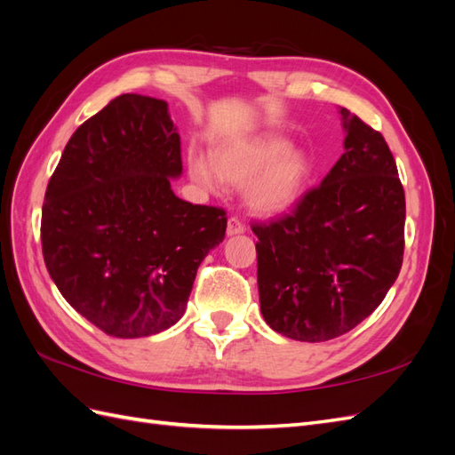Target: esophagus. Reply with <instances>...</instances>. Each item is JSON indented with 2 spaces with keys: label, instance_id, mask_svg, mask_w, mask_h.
Masks as SVG:
<instances>
[{
  "label": "esophagus",
  "instance_id": "obj_1",
  "mask_svg": "<svg viewBox=\"0 0 455 455\" xmlns=\"http://www.w3.org/2000/svg\"><path fill=\"white\" fill-rule=\"evenodd\" d=\"M244 231V224L241 222L239 218L231 216L228 220V235H237V233H243Z\"/></svg>",
  "mask_w": 455,
  "mask_h": 455
}]
</instances>
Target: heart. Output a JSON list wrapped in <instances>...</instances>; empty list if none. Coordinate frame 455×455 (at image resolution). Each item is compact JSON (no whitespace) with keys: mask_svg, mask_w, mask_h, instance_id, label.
<instances>
[{"mask_svg":"<svg viewBox=\"0 0 455 455\" xmlns=\"http://www.w3.org/2000/svg\"><path fill=\"white\" fill-rule=\"evenodd\" d=\"M291 144L277 136L231 142L214 151L212 163L201 156L189 157L194 180L216 188L220 178L229 184L246 186V203L258 214H281L292 209L307 178V159L291 151Z\"/></svg>","mask_w":455,"mask_h":455,"instance_id":"heart-1","label":"heart"}]
</instances>
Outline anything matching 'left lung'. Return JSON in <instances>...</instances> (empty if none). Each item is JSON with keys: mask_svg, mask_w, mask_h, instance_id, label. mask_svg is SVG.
I'll use <instances>...</instances> for the list:
<instances>
[{"mask_svg": "<svg viewBox=\"0 0 455 455\" xmlns=\"http://www.w3.org/2000/svg\"><path fill=\"white\" fill-rule=\"evenodd\" d=\"M346 151L291 214L252 222L259 309L298 341L347 334L381 304L404 256V188L379 131L341 108Z\"/></svg>", "mask_w": 455, "mask_h": 455, "instance_id": "left-lung-1", "label": "left lung"}]
</instances>
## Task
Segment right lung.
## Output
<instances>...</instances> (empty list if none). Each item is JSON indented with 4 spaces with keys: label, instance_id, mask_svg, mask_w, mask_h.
I'll list each match as a JSON object with an SVG mask.
<instances>
[{
    "label": "right lung",
    "instance_id": "add662e5",
    "mask_svg": "<svg viewBox=\"0 0 455 455\" xmlns=\"http://www.w3.org/2000/svg\"><path fill=\"white\" fill-rule=\"evenodd\" d=\"M180 134L164 100L121 94L68 140L41 212L51 279L114 338H144L186 311L197 267L224 241L220 206L178 199Z\"/></svg>",
    "mask_w": 455,
    "mask_h": 455
}]
</instances>
